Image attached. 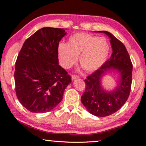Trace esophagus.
<instances>
[{
    "label": "esophagus",
    "mask_w": 146,
    "mask_h": 146,
    "mask_svg": "<svg viewBox=\"0 0 146 146\" xmlns=\"http://www.w3.org/2000/svg\"><path fill=\"white\" fill-rule=\"evenodd\" d=\"M71 78H72V80H75L76 79H77V78H78V76H76V75H72V77H71Z\"/></svg>",
    "instance_id": "obj_1"
}]
</instances>
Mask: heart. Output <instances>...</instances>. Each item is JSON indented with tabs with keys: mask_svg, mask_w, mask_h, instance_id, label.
Segmentation results:
<instances>
[{
	"mask_svg": "<svg viewBox=\"0 0 146 146\" xmlns=\"http://www.w3.org/2000/svg\"><path fill=\"white\" fill-rule=\"evenodd\" d=\"M61 66L69 68L77 61L87 72L97 70L106 61L110 46L106 39L90 33L79 32L68 38L67 44L59 43L57 48Z\"/></svg>",
	"mask_w": 146,
	"mask_h": 146,
	"instance_id": "1",
	"label": "heart"
}]
</instances>
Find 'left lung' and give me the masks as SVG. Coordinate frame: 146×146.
I'll return each instance as SVG.
<instances>
[{"instance_id": "obj_1", "label": "left lung", "mask_w": 146, "mask_h": 146, "mask_svg": "<svg viewBox=\"0 0 146 146\" xmlns=\"http://www.w3.org/2000/svg\"><path fill=\"white\" fill-rule=\"evenodd\" d=\"M108 35L113 53L105 63L85 80L87 87L81 100L87 111L93 115L104 117L116 113L128 99L132 83L133 64L124 44L110 32L98 31ZM115 70L120 74V81L112 92L102 89L101 78L107 71Z\"/></svg>"}]
</instances>
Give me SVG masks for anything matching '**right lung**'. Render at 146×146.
Listing matches in <instances>:
<instances>
[{
    "instance_id": "add662e5",
    "label": "right lung",
    "mask_w": 146,
    "mask_h": 146,
    "mask_svg": "<svg viewBox=\"0 0 146 146\" xmlns=\"http://www.w3.org/2000/svg\"><path fill=\"white\" fill-rule=\"evenodd\" d=\"M66 34L62 28L44 27L25 40L14 73L19 102L32 113H46L61 102L70 76L59 64V42Z\"/></svg>"
}]
</instances>
